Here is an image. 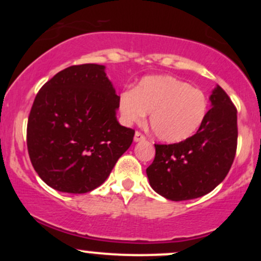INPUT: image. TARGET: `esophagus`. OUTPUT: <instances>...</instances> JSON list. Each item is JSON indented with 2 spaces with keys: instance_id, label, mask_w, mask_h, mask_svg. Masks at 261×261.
Masks as SVG:
<instances>
[{
  "instance_id": "1",
  "label": "esophagus",
  "mask_w": 261,
  "mask_h": 261,
  "mask_svg": "<svg viewBox=\"0 0 261 261\" xmlns=\"http://www.w3.org/2000/svg\"><path fill=\"white\" fill-rule=\"evenodd\" d=\"M145 140H146V137L143 136V135L141 134V133L135 134V137H134L135 142H141V141H145Z\"/></svg>"
}]
</instances>
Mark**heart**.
<instances>
[{
  "instance_id": "heart-1",
  "label": "heart",
  "mask_w": 261,
  "mask_h": 261,
  "mask_svg": "<svg viewBox=\"0 0 261 261\" xmlns=\"http://www.w3.org/2000/svg\"><path fill=\"white\" fill-rule=\"evenodd\" d=\"M125 125L140 124L149 113V126L158 140L178 143L190 139L206 120L208 100L201 89L173 76H148L125 89L118 99Z\"/></svg>"
}]
</instances>
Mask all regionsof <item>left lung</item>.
<instances>
[{"label":"left lung","mask_w":261,"mask_h":261,"mask_svg":"<svg viewBox=\"0 0 261 261\" xmlns=\"http://www.w3.org/2000/svg\"><path fill=\"white\" fill-rule=\"evenodd\" d=\"M211 109L199 131L173 145H154L155 157L146 169L149 185L172 201L196 199L214 190L228 174L237 151V109L216 86Z\"/></svg>","instance_id":"1"}]
</instances>
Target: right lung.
<instances>
[{
  "mask_svg": "<svg viewBox=\"0 0 261 261\" xmlns=\"http://www.w3.org/2000/svg\"><path fill=\"white\" fill-rule=\"evenodd\" d=\"M118 99L103 65L70 66L41 87L27 126L28 153L41 180L70 194L106 181L135 135L116 120Z\"/></svg>",
  "mask_w": 261,
  "mask_h": 261,
  "instance_id": "1",
  "label": "right lung"
}]
</instances>
